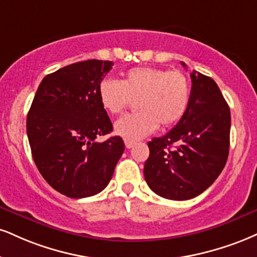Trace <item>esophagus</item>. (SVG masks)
I'll return each instance as SVG.
<instances>
[{
	"label": "esophagus",
	"mask_w": 257,
	"mask_h": 257,
	"mask_svg": "<svg viewBox=\"0 0 257 257\" xmlns=\"http://www.w3.org/2000/svg\"><path fill=\"white\" fill-rule=\"evenodd\" d=\"M124 144H125V147L128 148V150H129V148H132L135 145L133 141H128V140H124Z\"/></svg>",
	"instance_id": "esophagus-1"
}]
</instances>
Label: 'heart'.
Segmentation results:
<instances>
[{
  "label": "heart",
  "mask_w": 257,
  "mask_h": 257,
  "mask_svg": "<svg viewBox=\"0 0 257 257\" xmlns=\"http://www.w3.org/2000/svg\"><path fill=\"white\" fill-rule=\"evenodd\" d=\"M101 106L112 115L138 100L140 112L124 115L115 123V133L124 140L138 141L152 134L159 124L168 128L184 116L190 100L189 80L181 70L138 67L123 81L104 79L99 83Z\"/></svg>",
  "instance_id": "heart-1"
}]
</instances>
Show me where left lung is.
<instances>
[{"label": "left lung", "instance_id": "8db88e82", "mask_svg": "<svg viewBox=\"0 0 257 257\" xmlns=\"http://www.w3.org/2000/svg\"><path fill=\"white\" fill-rule=\"evenodd\" d=\"M182 66L187 67L182 62ZM190 100L174 129L148 142L144 175L148 187L169 200L193 199L218 178L230 150V107L214 80L190 73Z\"/></svg>", "mask_w": 257, "mask_h": 257}]
</instances>
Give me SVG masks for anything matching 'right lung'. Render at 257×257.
I'll list each match as a JSON object with an SVG mask.
<instances>
[{
	"mask_svg": "<svg viewBox=\"0 0 257 257\" xmlns=\"http://www.w3.org/2000/svg\"><path fill=\"white\" fill-rule=\"evenodd\" d=\"M112 66L111 61L88 60L49 74L27 115V137L40 175L72 199L104 190L124 151L119 137L95 141L112 132L98 95L99 83Z\"/></svg>",
	"mask_w": 257,
	"mask_h": 257,
	"instance_id": "obj_1",
	"label": "right lung"
}]
</instances>
